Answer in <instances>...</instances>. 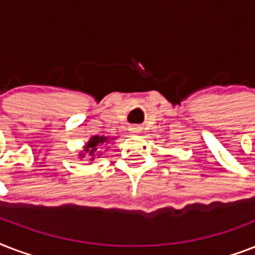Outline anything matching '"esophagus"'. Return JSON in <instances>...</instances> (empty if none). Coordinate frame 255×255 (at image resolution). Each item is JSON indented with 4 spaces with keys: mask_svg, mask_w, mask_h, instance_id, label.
I'll return each mask as SVG.
<instances>
[{
    "mask_svg": "<svg viewBox=\"0 0 255 255\" xmlns=\"http://www.w3.org/2000/svg\"><path fill=\"white\" fill-rule=\"evenodd\" d=\"M129 131H131V133H140L141 129H140V127H132L129 128Z\"/></svg>",
    "mask_w": 255,
    "mask_h": 255,
    "instance_id": "obj_1",
    "label": "esophagus"
}]
</instances>
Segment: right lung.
I'll use <instances>...</instances> for the list:
<instances>
[{"mask_svg": "<svg viewBox=\"0 0 255 255\" xmlns=\"http://www.w3.org/2000/svg\"><path fill=\"white\" fill-rule=\"evenodd\" d=\"M107 141V137H104V136H94L91 137V140L86 144L85 147V152H87L88 157H91L90 160H94L96 157H99V151H98V148H99V144H104ZM86 153H82V157L85 156Z\"/></svg>", "mask_w": 255, "mask_h": 255, "instance_id": "right-lung-1", "label": "right lung"}]
</instances>
